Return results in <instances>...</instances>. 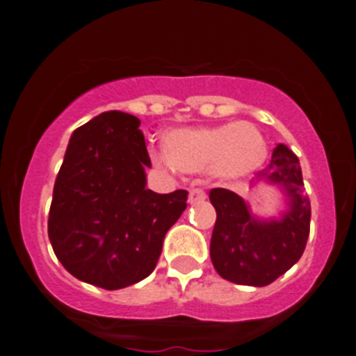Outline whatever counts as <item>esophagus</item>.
I'll use <instances>...</instances> for the list:
<instances>
[{
    "instance_id": "34e87169",
    "label": "esophagus",
    "mask_w": 356,
    "mask_h": 356,
    "mask_svg": "<svg viewBox=\"0 0 356 356\" xmlns=\"http://www.w3.org/2000/svg\"><path fill=\"white\" fill-rule=\"evenodd\" d=\"M204 199H206V193H204V190H200V188H193V190H190V193H188V202L190 204L200 202V200Z\"/></svg>"
}]
</instances>
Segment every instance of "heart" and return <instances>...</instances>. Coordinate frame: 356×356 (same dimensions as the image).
Wrapping results in <instances>:
<instances>
[{
	"label": "heart",
	"instance_id": "1",
	"mask_svg": "<svg viewBox=\"0 0 356 356\" xmlns=\"http://www.w3.org/2000/svg\"><path fill=\"white\" fill-rule=\"evenodd\" d=\"M165 156L157 161L182 172H206L224 181H236L258 172L268 154L267 140L249 122L213 127H184L163 136Z\"/></svg>",
	"mask_w": 356,
	"mask_h": 356
}]
</instances>
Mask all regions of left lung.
<instances>
[{
  "instance_id": "left-lung-1",
  "label": "left lung",
  "mask_w": 356,
  "mask_h": 356,
  "mask_svg": "<svg viewBox=\"0 0 356 356\" xmlns=\"http://www.w3.org/2000/svg\"><path fill=\"white\" fill-rule=\"evenodd\" d=\"M268 182L285 195L280 216L259 218L234 191L213 188L209 200L216 211L209 254L215 270L236 285L265 286L285 274L305 252L310 234V199L302 184L298 156L280 143L252 184Z\"/></svg>"
}]
</instances>
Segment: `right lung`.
<instances>
[{
  "label": "right lung",
  "mask_w": 356,
  "mask_h": 356,
  "mask_svg": "<svg viewBox=\"0 0 356 356\" xmlns=\"http://www.w3.org/2000/svg\"><path fill=\"white\" fill-rule=\"evenodd\" d=\"M150 166L132 114L102 113L71 134L48 218L49 242L71 276L118 290L152 274L188 191L148 190Z\"/></svg>",
  "instance_id": "obj_1"
}]
</instances>
